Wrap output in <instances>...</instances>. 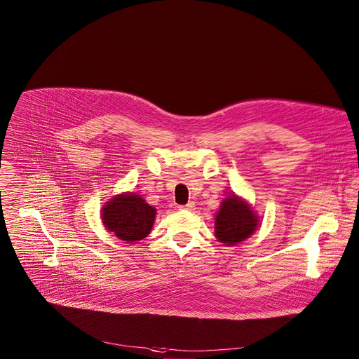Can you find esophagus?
Instances as JSON below:
<instances>
[{
  "instance_id": "1",
  "label": "esophagus",
  "mask_w": 359,
  "mask_h": 359,
  "mask_svg": "<svg viewBox=\"0 0 359 359\" xmlns=\"http://www.w3.org/2000/svg\"><path fill=\"white\" fill-rule=\"evenodd\" d=\"M180 209H182V210H194V209H195V203H194V202H189L187 205L180 206Z\"/></svg>"
}]
</instances>
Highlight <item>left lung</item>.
I'll return each instance as SVG.
<instances>
[{
	"instance_id": "1",
	"label": "left lung",
	"mask_w": 359,
	"mask_h": 359,
	"mask_svg": "<svg viewBox=\"0 0 359 359\" xmlns=\"http://www.w3.org/2000/svg\"><path fill=\"white\" fill-rule=\"evenodd\" d=\"M258 217L248 201L232 194L226 196L215 215V236L226 247L240 244L257 231Z\"/></svg>"
}]
</instances>
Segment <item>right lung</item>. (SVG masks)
I'll list each match as a JSON object with an SVG mask.
<instances>
[{"mask_svg": "<svg viewBox=\"0 0 359 359\" xmlns=\"http://www.w3.org/2000/svg\"><path fill=\"white\" fill-rule=\"evenodd\" d=\"M156 215V208L134 192L112 196L101 209V219L107 231L127 243L144 240L154 225Z\"/></svg>", "mask_w": 359, "mask_h": 359, "instance_id": "obj_1", "label": "right lung"}]
</instances>
